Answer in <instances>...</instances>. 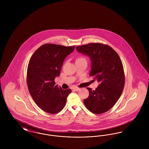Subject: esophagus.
<instances>
[{
    "instance_id": "1",
    "label": "esophagus",
    "mask_w": 149,
    "mask_h": 149,
    "mask_svg": "<svg viewBox=\"0 0 149 149\" xmlns=\"http://www.w3.org/2000/svg\"><path fill=\"white\" fill-rule=\"evenodd\" d=\"M74 91H79L80 89L79 88H73V89H72Z\"/></svg>"
}]
</instances>
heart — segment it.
<instances>
[{
	"label": "heart",
	"mask_w": 149,
	"mask_h": 149,
	"mask_svg": "<svg viewBox=\"0 0 149 149\" xmlns=\"http://www.w3.org/2000/svg\"><path fill=\"white\" fill-rule=\"evenodd\" d=\"M81 59H85L83 57H79L77 60H81Z\"/></svg>",
	"instance_id": "obj_1"
}]
</instances>
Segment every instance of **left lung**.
I'll list each match as a JSON object with an SVG mask.
<instances>
[{"label": "left lung", "instance_id": "8db88e82", "mask_svg": "<svg viewBox=\"0 0 149 149\" xmlns=\"http://www.w3.org/2000/svg\"><path fill=\"white\" fill-rule=\"evenodd\" d=\"M76 49L90 57L89 76L100 83L94 91L86 88L89 95L84 99V105L93 113L106 112L117 102L124 88L125 77L120 57L111 46L100 43L79 46Z\"/></svg>", "mask_w": 149, "mask_h": 149}]
</instances>
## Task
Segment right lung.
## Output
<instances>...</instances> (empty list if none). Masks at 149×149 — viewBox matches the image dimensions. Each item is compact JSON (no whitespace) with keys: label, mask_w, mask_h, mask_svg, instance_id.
<instances>
[{"label":"right lung","mask_w":149,"mask_h":149,"mask_svg":"<svg viewBox=\"0 0 149 149\" xmlns=\"http://www.w3.org/2000/svg\"><path fill=\"white\" fill-rule=\"evenodd\" d=\"M75 47L46 43L36 50L29 60L27 71L29 92L36 104L47 113L60 112L71 93L70 89L63 90L54 80L60 75L64 59Z\"/></svg>","instance_id":"add662e5"}]
</instances>
